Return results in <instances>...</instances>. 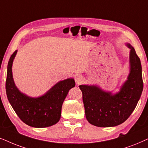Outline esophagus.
Instances as JSON below:
<instances>
[{"instance_id": "34e87169", "label": "esophagus", "mask_w": 148, "mask_h": 148, "mask_svg": "<svg viewBox=\"0 0 148 148\" xmlns=\"http://www.w3.org/2000/svg\"><path fill=\"white\" fill-rule=\"evenodd\" d=\"M74 80H75L76 84H80L83 82L84 78L80 74H77V75H76L75 77H74Z\"/></svg>"}]
</instances>
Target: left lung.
Returning a JSON list of instances; mask_svg holds the SVG:
<instances>
[{
  "label": "left lung",
  "instance_id": "obj_1",
  "mask_svg": "<svg viewBox=\"0 0 148 148\" xmlns=\"http://www.w3.org/2000/svg\"><path fill=\"white\" fill-rule=\"evenodd\" d=\"M130 72L116 93L104 91L96 85H80L85 116L91 125L111 127L127 121L138 103L143 88L140 59L129 43Z\"/></svg>",
  "mask_w": 148,
  "mask_h": 148
}]
</instances>
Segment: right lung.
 <instances>
[{
	"mask_svg": "<svg viewBox=\"0 0 148 148\" xmlns=\"http://www.w3.org/2000/svg\"><path fill=\"white\" fill-rule=\"evenodd\" d=\"M17 51L11 55L7 66L6 92L10 104L25 124L35 128L51 127L61 118L63 102L70 88L75 86L74 78L62 80L38 97H31L22 93L15 86L12 65Z\"/></svg>",
	"mask_w": 148,
	"mask_h": 148,
	"instance_id": "obj_1",
	"label": "right lung"
}]
</instances>
